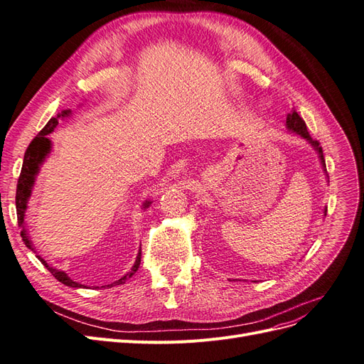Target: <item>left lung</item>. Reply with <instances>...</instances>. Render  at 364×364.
<instances>
[{
    "label": "left lung",
    "instance_id": "left-lung-1",
    "mask_svg": "<svg viewBox=\"0 0 364 364\" xmlns=\"http://www.w3.org/2000/svg\"><path fill=\"white\" fill-rule=\"evenodd\" d=\"M285 126H287V129H289L290 132H293V134L299 135L301 138H304V139L308 142V144L313 146V149L317 151L318 159H321L323 171H326V165H325V158H323V151H322V147H321V142L313 139V138L310 136V134H308V130H306L305 121L299 117V114H297L296 111H293L291 114H289V115H287V121H285ZM323 213H325V215H326V208L323 209Z\"/></svg>",
    "mask_w": 364,
    "mask_h": 364
}]
</instances>
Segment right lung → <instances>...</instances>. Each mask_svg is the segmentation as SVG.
I'll use <instances>...</instances> for the list:
<instances>
[{"mask_svg":"<svg viewBox=\"0 0 364 364\" xmlns=\"http://www.w3.org/2000/svg\"><path fill=\"white\" fill-rule=\"evenodd\" d=\"M71 115V111L70 109H67V111H62L60 114H58L56 117H53L48 123L46 124V127H43L39 134L36 135V138L33 139L30 142V146L27 147L26 150V155H24V162H23V168H21V174H19V179H18V186H16V214H18V223L19 226L23 228V230H21V237H23V241L26 243V246L28 249H31L33 252H35V247H33L31 241L28 238V234H27V229H26V211H27V203H28V199L31 196V191H33V186H35V182H36V176L39 173V168L41 165L46 162V159L48 158L50 151H51V139L48 138V135L51 134V132H54V129H56V126L59 124V118H67ZM150 200H146L144 203H142V209H146L150 206ZM41 262L46 266L54 278H56L59 282L68 285V287H73V289H85V285L79 284L73 281L67 273L62 272V270H58L51 267L50 264L43 259L42 257L36 255ZM141 264V249L138 252L136 255V259H135V264L134 267L130 269V272L127 274H124V277H121L118 281L112 282V284H107V285H102V289L105 287H114V285H119V284H124L129 278H132V274H135V272L138 270Z\"/></svg>","mask_w":364,"mask_h":364,"instance_id":"1","label":"right lung"}]
</instances>
